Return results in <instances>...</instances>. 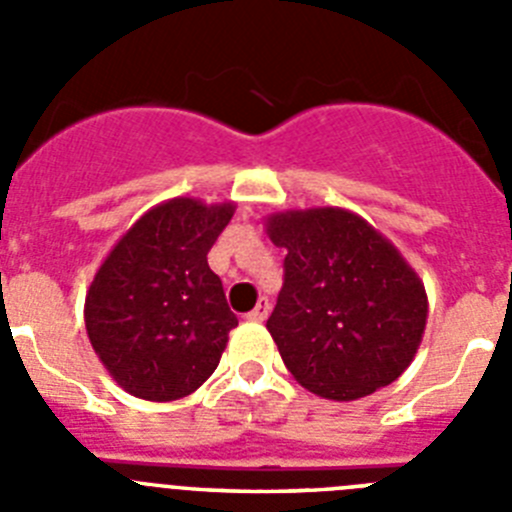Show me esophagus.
<instances>
[{
  "label": "esophagus",
  "instance_id": "obj_1",
  "mask_svg": "<svg viewBox=\"0 0 512 512\" xmlns=\"http://www.w3.org/2000/svg\"><path fill=\"white\" fill-rule=\"evenodd\" d=\"M269 310H271L269 300H266V297H261V300L256 302V307L248 312V320H253V323H264V320L269 318Z\"/></svg>",
  "mask_w": 512,
  "mask_h": 512
}]
</instances>
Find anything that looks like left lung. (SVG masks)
<instances>
[{
  "mask_svg": "<svg viewBox=\"0 0 512 512\" xmlns=\"http://www.w3.org/2000/svg\"><path fill=\"white\" fill-rule=\"evenodd\" d=\"M266 233L287 248L266 328L292 377L338 402L395 382L428 320L423 282L395 243L343 207L274 212Z\"/></svg>",
  "mask_w": 512,
  "mask_h": 512,
  "instance_id": "left-lung-1",
  "label": "left lung"
}]
</instances>
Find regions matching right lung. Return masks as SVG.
Wrapping results in <instances>:
<instances>
[{"label": "right lung", "instance_id": "1", "mask_svg": "<svg viewBox=\"0 0 512 512\" xmlns=\"http://www.w3.org/2000/svg\"><path fill=\"white\" fill-rule=\"evenodd\" d=\"M233 212V202H161L135 220L94 274L84 302L87 336L133 397H187L220 364L238 318L207 251Z\"/></svg>", "mask_w": 512, "mask_h": 512}]
</instances>
